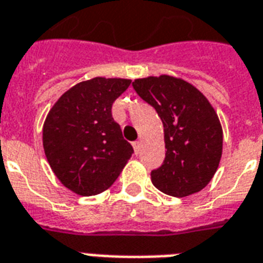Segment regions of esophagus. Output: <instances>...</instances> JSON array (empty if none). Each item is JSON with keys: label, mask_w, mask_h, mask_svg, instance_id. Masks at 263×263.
Listing matches in <instances>:
<instances>
[{"label": "esophagus", "mask_w": 263, "mask_h": 263, "mask_svg": "<svg viewBox=\"0 0 263 263\" xmlns=\"http://www.w3.org/2000/svg\"><path fill=\"white\" fill-rule=\"evenodd\" d=\"M132 146H134V150H135V153L138 154L140 152V142L139 140H136V142H134L132 143Z\"/></svg>", "instance_id": "obj_1"}]
</instances>
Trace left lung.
<instances>
[{
  "mask_svg": "<svg viewBox=\"0 0 263 263\" xmlns=\"http://www.w3.org/2000/svg\"><path fill=\"white\" fill-rule=\"evenodd\" d=\"M136 93L153 106L164 125L165 158L152 171L160 192L186 197L208 185L222 156V127L207 98L183 80L170 76L139 78Z\"/></svg>",
  "mask_w": 263,
  "mask_h": 263,
  "instance_id": "8db88e82",
  "label": "left lung"
}]
</instances>
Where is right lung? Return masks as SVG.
<instances>
[{"mask_svg": "<svg viewBox=\"0 0 263 263\" xmlns=\"http://www.w3.org/2000/svg\"><path fill=\"white\" fill-rule=\"evenodd\" d=\"M131 84L96 77L65 92L44 123L45 156L58 179L80 196L113 185L134 153L111 116L114 100Z\"/></svg>", "mask_w": 263, "mask_h": 263, "instance_id": "add662e5", "label": "right lung"}]
</instances>
